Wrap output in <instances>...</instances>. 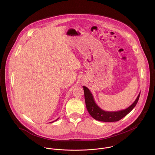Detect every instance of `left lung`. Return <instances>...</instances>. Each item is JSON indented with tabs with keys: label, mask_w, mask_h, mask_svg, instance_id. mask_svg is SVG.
<instances>
[{
	"label": "left lung",
	"mask_w": 155,
	"mask_h": 155,
	"mask_svg": "<svg viewBox=\"0 0 155 155\" xmlns=\"http://www.w3.org/2000/svg\"><path fill=\"white\" fill-rule=\"evenodd\" d=\"M83 88L87 110L94 119L101 122H117L124 117L135 107L140 95V92L135 101L128 108L116 111H109L101 109L96 104L89 89L85 86H83Z\"/></svg>",
	"instance_id": "obj_1"
}]
</instances>
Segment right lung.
Instances as JSON below:
<instances>
[{"instance_id": "obj_1", "label": "right lung", "mask_w": 155, "mask_h": 155, "mask_svg": "<svg viewBox=\"0 0 155 155\" xmlns=\"http://www.w3.org/2000/svg\"><path fill=\"white\" fill-rule=\"evenodd\" d=\"M58 119H59V118H58V119H56V120H55V121H56V120H58ZM54 122V121H53V122H52H52ZM51 122H50V123H51Z\"/></svg>"}]
</instances>
